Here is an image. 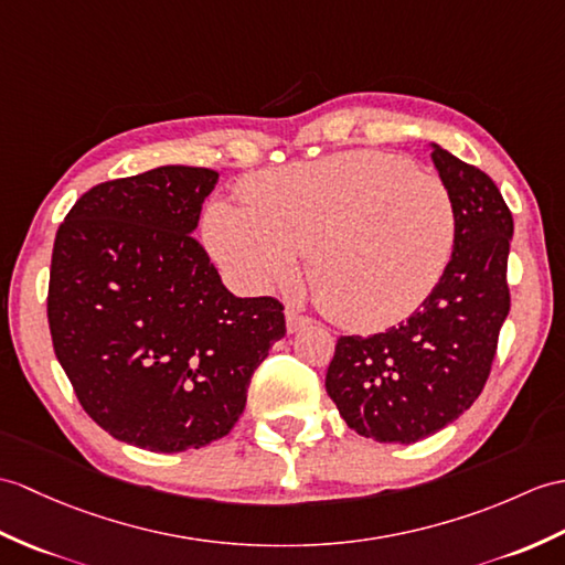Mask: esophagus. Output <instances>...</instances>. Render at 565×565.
<instances>
[{
    "label": "esophagus",
    "mask_w": 565,
    "mask_h": 565,
    "mask_svg": "<svg viewBox=\"0 0 565 565\" xmlns=\"http://www.w3.org/2000/svg\"><path fill=\"white\" fill-rule=\"evenodd\" d=\"M312 320L308 318V315L298 312L296 308H286V330L288 334H296L300 330H306V327H310Z\"/></svg>",
    "instance_id": "1"
}]
</instances>
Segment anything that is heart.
I'll return each mask as SVG.
<instances>
[{"instance_id":"b5f03b06","label":"heart","mask_w":565,"mask_h":565,"mask_svg":"<svg viewBox=\"0 0 565 565\" xmlns=\"http://www.w3.org/2000/svg\"><path fill=\"white\" fill-rule=\"evenodd\" d=\"M245 206L212 202L204 235L245 288L291 284L298 255L320 308L349 330H380L424 303L455 241V212L436 178L387 156L353 151L257 175Z\"/></svg>"}]
</instances>
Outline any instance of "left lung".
Returning a JSON list of instances; mask_svg holds the SVG:
<instances>
[{"mask_svg": "<svg viewBox=\"0 0 565 565\" xmlns=\"http://www.w3.org/2000/svg\"><path fill=\"white\" fill-rule=\"evenodd\" d=\"M455 212L452 257L409 320L339 337L324 387L359 436L409 445L460 418L481 395L508 318L513 214L483 170L430 141Z\"/></svg>", "mask_w": 565, "mask_h": 565, "instance_id": "1", "label": "left lung"}]
</instances>
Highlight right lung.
I'll use <instances>...</instances> for the list:
<instances>
[{"label":"right lung","instance_id":"add662e5","mask_svg":"<svg viewBox=\"0 0 565 565\" xmlns=\"http://www.w3.org/2000/svg\"><path fill=\"white\" fill-rule=\"evenodd\" d=\"M216 170L159 166L88 190L55 235L47 320L78 402L151 452L204 448L238 422L286 334L274 298H238L192 238Z\"/></svg>","mask_w":565,"mask_h":565}]
</instances>
